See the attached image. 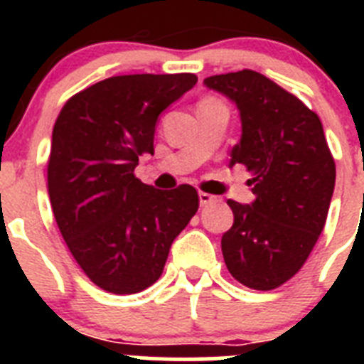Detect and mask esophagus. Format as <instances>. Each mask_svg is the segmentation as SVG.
<instances>
[{
  "instance_id": "1",
  "label": "esophagus",
  "mask_w": 364,
  "mask_h": 364,
  "mask_svg": "<svg viewBox=\"0 0 364 364\" xmlns=\"http://www.w3.org/2000/svg\"><path fill=\"white\" fill-rule=\"evenodd\" d=\"M198 198H200L202 205L211 204V202H217V197H213V195H210V193H204V191L198 193Z\"/></svg>"
}]
</instances>
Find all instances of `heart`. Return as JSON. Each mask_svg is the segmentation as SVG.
<instances>
[{"label": "heart", "instance_id": "1", "mask_svg": "<svg viewBox=\"0 0 364 364\" xmlns=\"http://www.w3.org/2000/svg\"><path fill=\"white\" fill-rule=\"evenodd\" d=\"M205 100H213V98H205Z\"/></svg>", "mask_w": 364, "mask_h": 364}]
</instances>
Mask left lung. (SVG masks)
Wrapping results in <instances>:
<instances>
[{"instance_id":"1","label":"left lung","mask_w":364,"mask_h":364,"mask_svg":"<svg viewBox=\"0 0 364 364\" xmlns=\"http://www.w3.org/2000/svg\"><path fill=\"white\" fill-rule=\"evenodd\" d=\"M237 104L242 136L231 166L252 173V205L228 200L233 226L222 255L235 281L268 291L290 281L319 239L336 186V162L323 124L295 95L257 70L205 78Z\"/></svg>"}]
</instances>
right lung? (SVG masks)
Here are the masks:
<instances>
[{"instance_id":"add662e5","label":"right lung","mask_w":364,"mask_h":364,"mask_svg":"<svg viewBox=\"0 0 364 364\" xmlns=\"http://www.w3.org/2000/svg\"><path fill=\"white\" fill-rule=\"evenodd\" d=\"M195 83L191 73L112 76L70 96L58 114L47 164L53 213L82 272L109 294L159 281L197 213L193 186L160 191L134 176L138 156L154 151L159 114Z\"/></svg>"}]
</instances>
